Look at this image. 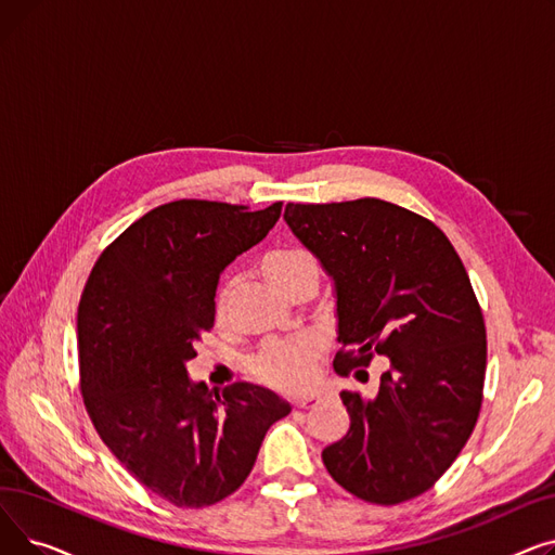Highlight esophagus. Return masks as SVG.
Here are the masks:
<instances>
[{"mask_svg": "<svg viewBox=\"0 0 555 555\" xmlns=\"http://www.w3.org/2000/svg\"><path fill=\"white\" fill-rule=\"evenodd\" d=\"M314 400H319V398H317V396H304V398H297V400H295V406H297V410H306V406L312 404Z\"/></svg>", "mask_w": 555, "mask_h": 555, "instance_id": "1", "label": "esophagus"}]
</instances>
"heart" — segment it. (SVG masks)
<instances>
[{
  "label": "heart",
  "mask_w": 555,
  "mask_h": 555,
  "mask_svg": "<svg viewBox=\"0 0 555 555\" xmlns=\"http://www.w3.org/2000/svg\"><path fill=\"white\" fill-rule=\"evenodd\" d=\"M262 270L276 283L281 289L289 295L293 287L310 272H317L314 260L304 249H274L262 260ZM238 276H227L218 287L216 295V317L218 322H224L233 295H236ZM324 353L322 339L312 335L297 337V339H276L268 341L260 351L249 360V373L258 383L268 385L283 393H297L312 385L314 380V366Z\"/></svg>",
  "instance_id": "heart-1"
}]
</instances>
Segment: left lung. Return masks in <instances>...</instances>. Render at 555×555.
I'll use <instances>...</instances> for the list:
<instances>
[{
  "label": "left lung",
  "mask_w": 555,
  "mask_h": 555,
  "mask_svg": "<svg viewBox=\"0 0 555 555\" xmlns=\"http://www.w3.org/2000/svg\"><path fill=\"white\" fill-rule=\"evenodd\" d=\"M285 222L335 281L339 375L389 358L373 398L341 391L351 416L322 452L356 498L393 506L429 490L468 443L483 402L486 324L470 276L431 220L360 197L287 202Z\"/></svg>",
  "instance_id": "obj_1"
}]
</instances>
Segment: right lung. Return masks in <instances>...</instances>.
I'll use <instances>...</instances> for the list:
<instances>
[{"instance_id": "1", "label": "right lung", "mask_w": 555, "mask_h": 555, "mask_svg": "<svg viewBox=\"0 0 555 555\" xmlns=\"http://www.w3.org/2000/svg\"><path fill=\"white\" fill-rule=\"evenodd\" d=\"M283 202L175 199L112 241L78 304L85 410L124 468L178 508L222 502L249 477L289 404L236 383L214 393L186 362L214 328L220 272L268 236Z\"/></svg>"}]
</instances>
